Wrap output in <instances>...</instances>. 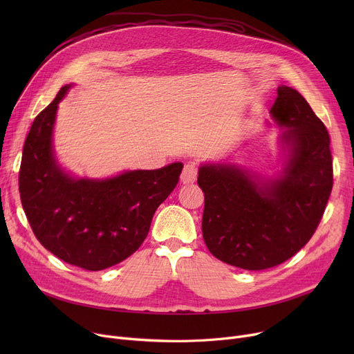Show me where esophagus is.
Wrapping results in <instances>:
<instances>
[{
	"instance_id": "esophagus-1",
	"label": "esophagus",
	"mask_w": 354,
	"mask_h": 354,
	"mask_svg": "<svg viewBox=\"0 0 354 354\" xmlns=\"http://www.w3.org/2000/svg\"><path fill=\"white\" fill-rule=\"evenodd\" d=\"M196 176H198V166H196V163L195 162L185 163L182 175H180V180L183 183H192V182L196 180Z\"/></svg>"
}]
</instances>
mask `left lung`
Masks as SVG:
<instances>
[{
  "label": "left lung",
  "mask_w": 354,
  "mask_h": 354,
  "mask_svg": "<svg viewBox=\"0 0 354 354\" xmlns=\"http://www.w3.org/2000/svg\"><path fill=\"white\" fill-rule=\"evenodd\" d=\"M271 115L290 127L284 138L291 158L281 178L263 183L230 165L202 166L198 175L208 250L250 271L280 266L299 252L317 230L333 188L330 136L307 100L278 87Z\"/></svg>",
  "instance_id": "1"
}]
</instances>
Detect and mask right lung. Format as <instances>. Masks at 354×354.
Returning a JSON list of instances; mask_svg holds the SVG:
<instances>
[{"label":"right lung","instance_id":"obj_1","mask_svg":"<svg viewBox=\"0 0 354 354\" xmlns=\"http://www.w3.org/2000/svg\"><path fill=\"white\" fill-rule=\"evenodd\" d=\"M70 86L34 119L23 147L18 189L40 244L64 263L100 271L142 245L155 211L179 182L183 165L132 171L106 180H74L54 162L51 133L59 102Z\"/></svg>","mask_w":354,"mask_h":354}]
</instances>
